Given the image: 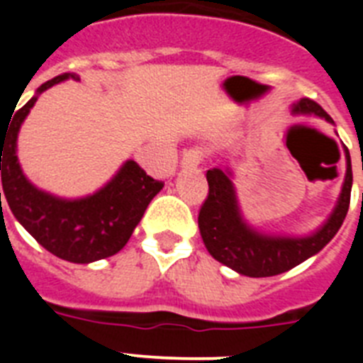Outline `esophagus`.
<instances>
[{
    "label": "esophagus",
    "instance_id": "esophagus-1",
    "mask_svg": "<svg viewBox=\"0 0 363 363\" xmlns=\"http://www.w3.org/2000/svg\"><path fill=\"white\" fill-rule=\"evenodd\" d=\"M201 162H203V150L201 149H189L182 158L184 167H198Z\"/></svg>",
    "mask_w": 363,
    "mask_h": 363
}]
</instances>
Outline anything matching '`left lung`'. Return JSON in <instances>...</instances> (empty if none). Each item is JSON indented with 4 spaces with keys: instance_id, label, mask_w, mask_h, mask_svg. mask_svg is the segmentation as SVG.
Instances as JSON below:
<instances>
[{
    "instance_id": "8db88e82",
    "label": "left lung",
    "mask_w": 363,
    "mask_h": 363,
    "mask_svg": "<svg viewBox=\"0 0 363 363\" xmlns=\"http://www.w3.org/2000/svg\"><path fill=\"white\" fill-rule=\"evenodd\" d=\"M293 112L314 114L333 123V118L309 98H301L298 104H294ZM345 160L347 172L335 211L316 233L303 238H285L256 233L243 221L229 172H223L221 169L207 171L209 194L198 214V225L207 251L220 264L252 278L277 277L320 252L335 238L349 211L352 171L347 150Z\"/></svg>"
}]
</instances>
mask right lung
I'll use <instances>...</instances> for the list:
<instances>
[{"mask_svg":"<svg viewBox=\"0 0 363 363\" xmlns=\"http://www.w3.org/2000/svg\"><path fill=\"white\" fill-rule=\"evenodd\" d=\"M79 79L76 74H60L38 89V94L63 79ZM38 94L21 108L5 130L0 129V171L3 194L16 220L40 245L72 264H91L116 255L129 242L147 205L163 189L133 160L94 194L79 200H63L40 191L25 178L16 154L19 127L36 104ZM1 205V192H0Z\"/></svg>","mask_w":363,"mask_h":363,"instance_id":"obj_1","label":"right lung"}]
</instances>
